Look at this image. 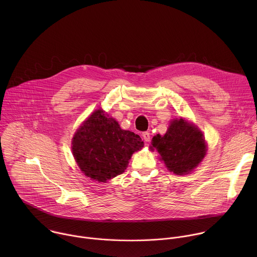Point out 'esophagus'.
I'll list each match as a JSON object with an SVG mask.
<instances>
[{
  "label": "esophagus",
  "mask_w": 257,
  "mask_h": 257,
  "mask_svg": "<svg viewBox=\"0 0 257 257\" xmlns=\"http://www.w3.org/2000/svg\"><path fill=\"white\" fill-rule=\"evenodd\" d=\"M142 137H143V139H144V141H146V142H149V141H151V133L149 132V131H145V132H143L142 133Z\"/></svg>",
  "instance_id": "esophagus-1"
}]
</instances>
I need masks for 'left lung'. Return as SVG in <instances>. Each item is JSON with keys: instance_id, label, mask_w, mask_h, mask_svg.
Segmentation results:
<instances>
[{"instance_id": "1", "label": "left lung", "mask_w": 257, "mask_h": 257, "mask_svg": "<svg viewBox=\"0 0 257 257\" xmlns=\"http://www.w3.org/2000/svg\"><path fill=\"white\" fill-rule=\"evenodd\" d=\"M152 144L167 168L177 175L196 168L206 151L201 132L182 118L173 121L164 136H155Z\"/></svg>"}]
</instances>
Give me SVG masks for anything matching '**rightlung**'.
Masks as SVG:
<instances>
[{
    "mask_svg": "<svg viewBox=\"0 0 257 257\" xmlns=\"http://www.w3.org/2000/svg\"><path fill=\"white\" fill-rule=\"evenodd\" d=\"M143 148L140 136L122 130L97 109L73 137L72 152L81 171L98 182L123 174L132 154Z\"/></svg>",
    "mask_w": 257,
    "mask_h": 257,
    "instance_id": "1",
    "label": "right lung"
}]
</instances>
